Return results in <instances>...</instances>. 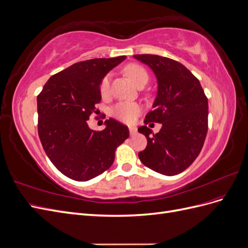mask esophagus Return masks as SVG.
<instances>
[{
  "label": "esophagus",
  "instance_id": "obj_1",
  "mask_svg": "<svg viewBox=\"0 0 248 248\" xmlns=\"http://www.w3.org/2000/svg\"><path fill=\"white\" fill-rule=\"evenodd\" d=\"M128 128H129L130 136H133V134H136V132H137V128H136V127H134V126H129Z\"/></svg>",
  "mask_w": 248,
  "mask_h": 248
}]
</instances>
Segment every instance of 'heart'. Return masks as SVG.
<instances>
[{
    "label": "heart",
    "mask_w": 248,
    "mask_h": 248,
    "mask_svg": "<svg viewBox=\"0 0 248 248\" xmlns=\"http://www.w3.org/2000/svg\"><path fill=\"white\" fill-rule=\"evenodd\" d=\"M125 73L138 87L141 84H147L149 76L147 71L138 64H129L125 67ZM109 80L110 78L104 77L99 85L101 95H107L109 91ZM141 111V106L138 102H119L111 108V116L125 123H130L136 119Z\"/></svg>",
    "instance_id": "b5f03b06"
}]
</instances>
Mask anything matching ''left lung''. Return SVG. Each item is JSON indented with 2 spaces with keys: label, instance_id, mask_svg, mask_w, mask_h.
<instances>
[{
  "label": "left lung",
  "instance_id": "left-lung-1",
  "mask_svg": "<svg viewBox=\"0 0 248 248\" xmlns=\"http://www.w3.org/2000/svg\"><path fill=\"white\" fill-rule=\"evenodd\" d=\"M157 79L153 110L145 123H161L159 132L141 126L147 147L139 153L142 164L159 174L175 176L196 160L208 131V99L199 79L184 65L157 55H134Z\"/></svg>",
  "mask_w": 248,
  "mask_h": 248
}]
</instances>
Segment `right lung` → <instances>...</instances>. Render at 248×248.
<instances>
[{
  "label": "right lung",
  "instance_id": "right-lung-1",
  "mask_svg": "<svg viewBox=\"0 0 248 248\" xmlns=\"http://www.w3.org/2000/svg\"><path fill=\"white\" fill-rule=\"evenodd\" d=\"M125 56L92 59L52 76L37 96L38 134L52 164L76 181H88L108 170L119 145L128 139V127L114 119L95 131L88 120L101 100V79Z\"/></svg>",
  "mask_w": 248,
  "mask_h": 248
}]
</instances>
